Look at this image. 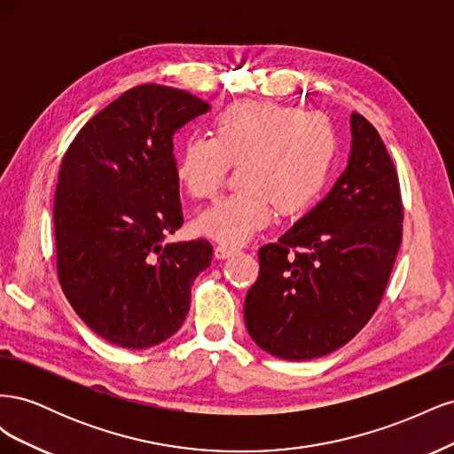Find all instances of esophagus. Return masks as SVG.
Wrapping results in <instances>:
<instances>
[{
    "instance_id": "esophagus-1",
    "label": "esophagus",
    "mask_w": 454,
    "mask_h": 454,
    "mask_svg": "<svg viewBox=\"0 0 454 454\" xmlns=\"http://www.w3.org/2000/svg\"><path fill=\"white\" fill-rule=\"evenodd\" d=\"M235 254H239V248H232V246H225V244H217L215 248H214V255L217 257V259H227V257H231V255H235Z\"/></svg>"
}]
</instances>
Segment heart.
<instances>
[{"mask_svg":"<svg viewBox=\"0 0 454 454\" xmlns=\"http://www.w3.org/2000/svg\"><path fill=\"white\" fill-rule=\"evenodd\" d=\"M335 159V134L314 114L259 102L229 106L214 121L212 138L184 144L177 180L195 199L222 189L229 164H239V187L206 208L195 222L204 237L244 244L274 212L303 210L318 197Z\"/></svg>","mask_w":454,"mask_h":454,"instance_id":"heart-1","label":"heart"}]
</instances>
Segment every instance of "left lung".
I'll return each mask as SVG.
<instances>
[{"mask_svg": "<svg viewBox=\"0 0 454 454\" xmlns=\"http://www.w3.org/2000/svg\"><path fill=\"white\" fill-rule=\"evenodd\" d=\"M347 168L329 193L259 250L244 322L259 348L303 362L340 348L377 310L402 244L394 162L371 122L350 115Z\"/></svg>", "mask_w": 454, "mask_h": 454, "instance_id": "left-lung-1", "label": "left lung"}]
</instances>
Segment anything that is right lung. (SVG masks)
<instances>
[{
  "label": "right lung",
  "instance_id": "add662e5",
  "mask_svg": "<svg viewBox=\"0 0 454 454\" xmlns=\"http://www.w3.org/2000/svg\"><path fill=\"white\" fill-rule=\"evenodd\" d=\"M210 112L162 85L121 94L79 130L54 195L62 290L96 335L155 347L182 327L191 286L210 267L208 240L164 244L184 225L174 134Z\"/></svg>",
  "mask_w": 454,
  "mask_h": 454
}]
</instances>
